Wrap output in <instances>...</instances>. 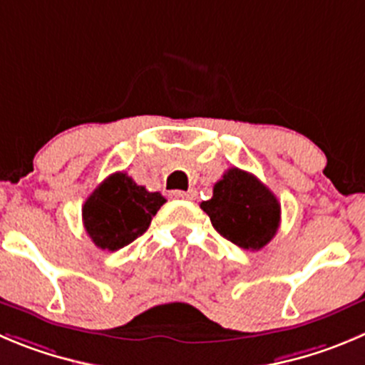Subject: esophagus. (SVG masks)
<instances>
[{
  "label": "esophagus",
  "instance_id": "34e87169",
  "mask_svg": "<svg viewBox=\"0 0 365 365\" xmlns=\"http://www.w3.org/2000/svg\"><path fill=\"white\" fill-rule=\"evenodd\" d=\"M171 198L196 200V192L194 190H171Z\"/></svg>",
  "mask_w": 365,
  "mask_h": 365
}]
</instances>
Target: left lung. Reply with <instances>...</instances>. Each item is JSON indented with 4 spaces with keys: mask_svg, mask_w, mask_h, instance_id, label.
Wrapping results in <instances>:
<instances>
[{
    "mask_svg": "<svg viewBox=\"0 0 365 365\" xmlns=\"http://www.w3.org/2000/svg\"><path fill=\"white\" fill-rule=\"evenodd\" d=\"M200 207L225 240L247 250H259L270 243L281 221V205L272 190L237 167L221 176L212 198Z\"/></svg>",
    "mask_w": 365,
    "mask_h": 365,
    "instance_id": "left-lung-1",
    "label": "left lung"
}]
</instances>
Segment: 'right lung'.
I'll return each mask as SVG.
<instances>
[{
  "instance_id": "1",
  "label": "right lung",
  "mask_w": 365,
  "mask_h": 365,
  "mask_svg": "<svg viewBox=\"0 0 365 365\" xmlns=\"http://www.w3.org/2000/svg\"><path fill=\"white\" fill-rule=\"evenodd\" d=\"M163 203L160 192H149L125 173H115L84 202V229L98 248L115 252L142 236Z\"/></svg>"
}]
</instances>
